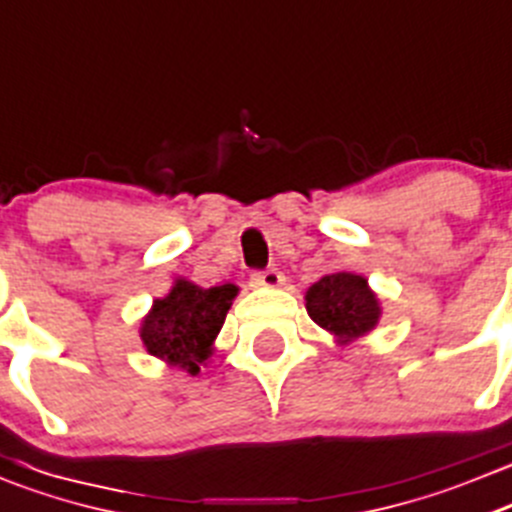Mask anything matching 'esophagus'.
<instances>
[{
	"label": "esophagus",
	"instance_id": "1",
	"mask_svg": "<svg viewBox=\"0 0 512 512\" xmlns=\"http://www.w3.org/2000/svg\"><path fill=\"white\" fill-rule=\"evenodd\" d=\"M252 285L255 287H280L282 272L277 267H267V270L252 272Z\"/></svg>",
	"mask_w": 512,
	"mask_h": 512
}]
</instances>
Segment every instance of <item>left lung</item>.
<instances>
[{
  "label": "left lung",
  "mask_w": 512,
  "mask_h": 512,
  "mask_svg": "<svg viewBox=\"0 0 512 512\" xmlns=\"http://www.w3.org/2000/svg\"><path fill=\"white\" fill-rule=\"evenodd\" d=\"M305 300L307 315L342 342L370 332L380 317V307L367 280L352 272L325 275L307 290Z\"/></svg>",
  "instance_id": "obj_1"
}]
</instances>
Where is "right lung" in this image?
I'll use <instances>...</instances> for the list:
<instances>
[{"instance_id":"right-lung-1","label":"right lung","mask_w":512,"mask_h":512,"mask_svg":"<svg viewBox=\"0 0 512 512\" xmlns=\"http://www.w3.org/2000/svg\"><path fill=\"white\" fill-rule=\"evenodd\" d=\"M235 285H217L205 290L187 280H177L172 292L155 300L142 322V342L150 355L197 375L200 362L210 357L212 340L225 322Z\"/></svg>"}]
</instances>
